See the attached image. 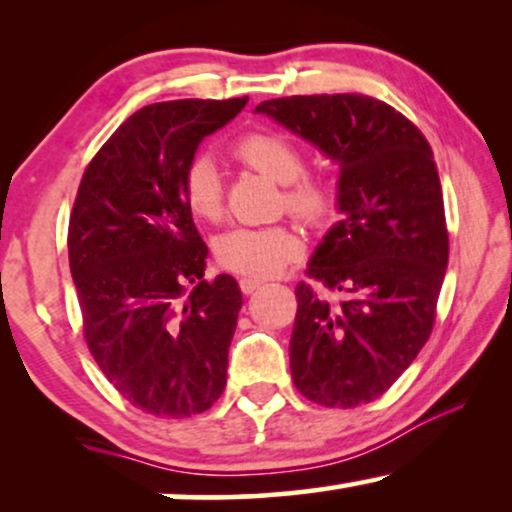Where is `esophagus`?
I'll return each instance as SVG.
<instances>
[{"instance_id":"34e87169","label":"esophagus","mask_w":512,"mask_h":512,"mask_svg":"<svg viewBox=\"0 0 512 512\" xmlns=\"http://www.w3.org/2000/svg\"><path fill=\"white\" fill-rule=\"evenodd\" d=\"M263 284H265V279H256V277H242L240 279V289L244 293H254L258 286H263Z\"/></svg>"}]
</instances>
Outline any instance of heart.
Wrapping results in <instances>:
<instances>
[{
    "label": "heart",
    "mask_w": 512,
    "mask_h": 512,
    "mask_svg": "<svg viewBox=\"0 0 512 512\" xmlns=\"http://www.w3.org/2000/svg\"><path fill=\"white\" fill-rule=\"evenodd\" d=\"M235 158L251 170L284 184L282 207L307 226L324 223L335 209V188L321 172L305 170L296 139L277 130H254L235 144ZM181 198L195 219L216 223L223 216V181L212 158L195 156L181 174ZM303 240L291 226L233 228L216 242V256L228 270L256 279L275 277L300 256Z\"/></svg>",
    "instance_id": "b5f03b06"
}]
</instances>
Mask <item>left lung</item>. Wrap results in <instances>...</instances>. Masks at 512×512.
Instances as JSON below:
<instances>
[{
    "label": "left lung",
    "mask_w": 512,
    "mask_h": 512,
    "mask_svg": "<svg viewBox=\"0 0 512 512\" xmlns=\"http://www.w3.org/2000/svg\"><path fill=\"white\" fill-rule=\"evenodd\" d=\"M256 111L340 165L342 219L296 286L293 384L326 408L375 401L436 324L450 237L431 146L401 111L368 95H291Z\"/></svg>",
    "instance_id": "left-lung-1"
}]
</instances>
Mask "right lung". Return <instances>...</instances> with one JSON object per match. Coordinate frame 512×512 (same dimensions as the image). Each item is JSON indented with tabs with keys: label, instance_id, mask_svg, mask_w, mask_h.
I'll use <instances>...</instances> for the list:
<instances>
[{
	"label": "right lung",
	"instance_id": "obj_1",
	"mask_svg": "<svg viewBox=\"0 0 512 512\" xmlns=\"http://www.w3.org/2000/svg\"><path fill=\"white\" fill-rule=\"evenodd\" d=\"M247 100L139 109L76 191L67 247L83 338L118 394L149 415H200L226 387L242 293L230 275L202 279L207 244L181 198V174L202 137Z\"/></svg>",
	"mask_w": 512,
	"mask_h": 512
}]
</instances>
